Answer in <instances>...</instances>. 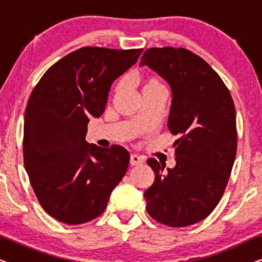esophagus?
I'll use <instances>...</instances> for the list:
<instances>
[{"instance_id": "esophagus-1", "label": "esophagus", "mask_w": 262, "mask_h": 262, "mask_svg": "<svg viewBox=\"0 0 262 262\" xmlns=\"http://www.w3.org/2000/svg\"><path fill=\"white\" fill-rule=\"evenodd\" d=\"M143 160L142 157H139L138 155H131L130 156V164L131 166H138V164H141V163H143Z\"/></svg>"}]
</instances>
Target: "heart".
Returning a JSON list of instances; mask_svg holds the SVG:
<instances>
[{
    "mask_svg": "<svg viewBox=\"0 0 262 262\" xmlns=\"http://www.w3.org/2000/svg\"><path fill=\"white\" fill-rule=\"evenodd\" d=\"M157 88H163L162 83H161L159 78L156 77H146L144 81V85H143V92H149L152 91V89H157Z\"/></svg>",
    "mask_w": 262,
    "mask_h": 262,
    "instance_id": "obj_1",
    "label": "heart"
}]
</instances>
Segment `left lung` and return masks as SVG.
I'll use <instances>...</instances> for the list:
<instances>
[{"label":"left lung","instance_id":"8db88e82","mask_svg":"<svg viewBox=\"0 0 262 262\" xmlns=\"http://www.w3.org/2000/svg\"><path fill=\"white\" fill-rule=\"evenodd\" d=\"M144 66L169 84L168 127L180 137L174 168L148 160L155 181L144 192L146 212L168 227H187L209 216L227 187L237 148L234 101L216 71L188 50L148 49Z\"/></svg>","mask_w":262,"mask_h":262}]
</instances>
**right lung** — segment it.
<instances>
[{
  "mask_svg": "<svg viewBox=\"0 0 262 262\" xmlns=\"http://www.w3.org/2000/svg\"><path fill=\"white\" fill-rule=\"evenodd\" d=\"M142 51L78 49L53 64L32 91L24 120L25 169L42 209L62 223L100 216L126 173V149L88 144L85 135L89 118L105 111L111 85Z\"/></svg>",
  "mask_w": 262,
  "mask_h": 262,
  "instance_id": "add662e5",
  "label": "right lung"
}]
</instances>
